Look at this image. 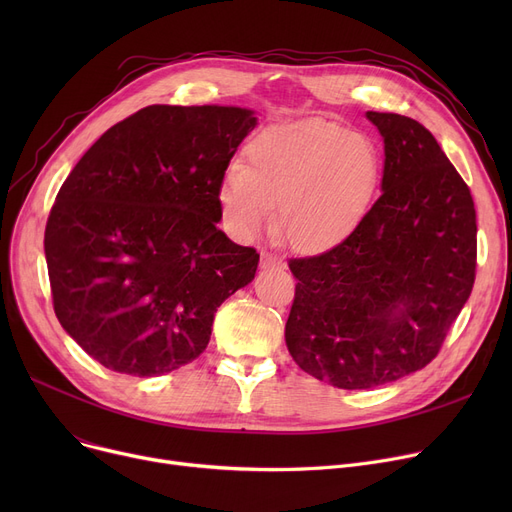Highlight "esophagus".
<instances>
[{
  "mask_svg": "<svg viewBox=\"0 0 512 512\" xmlns=\"http://www.w3.org/2000/svg\"><path fill=\"white\" fill-rule=\"evenodd\" d=\"M270 267H280L282 270V263L274 257V255H270V253H261V270H270Z\"/></svg>",
  "mask_w": 512,
  "mask_h": 512,
  "instance_id": "esophagus-1",
  "label": "esophagus"
}]
</instances>
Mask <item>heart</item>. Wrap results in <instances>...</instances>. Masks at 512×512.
Wrapping results in <instances>:
<instances>
[{"label":"heart","instance_id":"b5f03b06","mask_svg":"<svg viewBox=\"0 0 512 512\" xmlns=\"http://www.w3.org/2000/svg\"><path fill=\"white\" fill-rule=\"evenodd\" d=\"M380 153L359 132L309 118L261 130L232 164L218 199L228 232L253 238L272 220L276 234L303 255L336 249L365 220L380 182Z\"/></svg>","mask_w":512,"mask_h":512}]
</instances>
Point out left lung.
<instances>
[{
  "label": "left lung",
  "mask_w": 512,
  "mask_h": 512,
  "mask_svg": "<svg viewBox=\"0 0 512 512\" xmlns=\"http://www.w3.org/2000/svg\"><path fill=\"white\" fill-rule=\"evenodd\" d=\"M367 120L384 139L382 197L342 245L288 261L299 280L284 332L288 353L342 390L423 369L475 282L469 186L417 120L382 112H367Z\"/></svg>",
  "instance_id": "8db88e82"
}]
</instances>
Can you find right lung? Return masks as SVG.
<instances>
[{
  "label": "right lung",
  "instance_id": "right-lung-1",
  "mask_svg": "<svg viewBox=\"0 0 512 512\" xmlns=\"http://www.w3.org/2000/svg\"><path fill=\"white\" fill-rule=\"evenodd\" d=\"M257 126L234 105H149L80 157L45 226L53 311L103 367L153 378L195 361L259 255L220 228L218 191Z\"/></svg>",
  "mask_w": 512,
  "mask_h": 512
}]
</instances>
